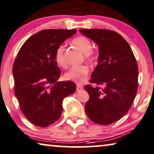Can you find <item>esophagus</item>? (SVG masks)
<instances>
[{
  "mask_svg": "<svg viewBox=\"0 0 154 154\" xmlns=\"http://www.w3.org/2000/svg\"><path fill=\"white\" fill-rule=\"evenodd\" d=\"M83 86L82 85V84H77V91H79V90H82V89H83Z\"/></svg>",
  "mask_w": 154,
  "mask_h": 154,
  "instance_id": "esophagus-1",
  "label": "esophagus"
}]
</instances>
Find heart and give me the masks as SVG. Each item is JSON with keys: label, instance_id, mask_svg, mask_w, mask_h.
I'll use <instances>...</instances> for the list:
<instances>
[{"label": "heart", "instance_id": "1", "mask_svg": "<svg viewBox=\"0 0 154 154\" xmlns=\"http://www.w3.org/2000/svg\"><path fill=\"white\" fill-rule=\"evenodd\" d=\"M72 43L82 51V53L84 54V58L86 61L89 63L96 61V56L94 51L92 49L93 45L89 39L84 36H78L73 39ZM64 51V45H60L56 48L54 54V59L56 63L62 68H66L67 66ZM88 72H89V68L86 65L75 66L65 73L64 78L65 79L75 82L76 83H82L85 81Z\"/></svg>", "mask_w": 154, "mask_h": 154}]
</instances>
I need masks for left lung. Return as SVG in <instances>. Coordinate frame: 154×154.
I'll return each instance as SVG.
<instances>
[{"label": "left lung", "mask_w": 154, "mask_h": 154, "mask_svg": "<svg viewBox=\"0 0 154 154\" xmlns=\"http://www.w3.org/2000/svg\"><path fill=\"white\" fill-rule=\"evenodd\" d=\"M99 45L98 63L85 86L89 99L85 111L93 122L109 125L119 120L131 108L138 87L137 60L127 41L107 29H80ZM99 85H104L102 88Z\"/></svg>", "instance_id": "8db88e82"}]
</instances>
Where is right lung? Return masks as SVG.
<instances>
[{
	"label": "right lung",
	"instance_id": "1",
	"mask_svg": "<svg viewBox=\"0 0 154 154\" xmlns=\"http://www.w3.org/2000/svg\"><path fill=\"white\" fill-rule=\"evenodd\" d=\"M76 31L42 30L23 43L15 58L14 94L21 111L37 126L47 127L59 119L63 100L76 91L74 82H57L61 72L54 59L56 48Z\"/></svg>",
	"mask_w": 154,
	"mask_h": 154
}]
</instances>
